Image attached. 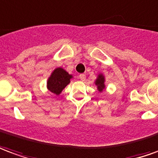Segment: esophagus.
Instances as JSON below:
<instances>
[{
	"instance_id": "1",
	"label": "esophagus",
	"mask_w": 158,
	"mask_h": 158,
	"mask_svg": "<svg viewBox=\"0 0 158 158\" xmlns=\"http://www.w3.org/2000/svg\"><path fill=\"white\" fill-rule=\"evenodd\" d=\"M79 77H80L81 81H85V80H86V75H84V74H80Z\"/></svg>"
}]
</instances>
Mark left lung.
Wrapping results in <instances>:
<instances>
[{
    "instance_id": "1",
    "label": "left lung",
    "mask_w": 158,
    "mask_h": 158,
    "mask_svg": "<svg viewBox=\"0 0 158 158\" xmlns=\"http://www.w3.org/2000/svg\"><path fill=\"white\" fill-rule=\"evenodd\" d=\"M95 85H97V88H98V90L99 92H102L103 89L105 88V77L103 75L99 74L98 76V78L97 80L95 81Z\"/></svg>"
}]
</instances>
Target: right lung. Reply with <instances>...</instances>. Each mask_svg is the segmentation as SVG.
<instances>
[{
    "label": "right lung",
    "mask_w": 158,
    "mask_h": 158,
    "mask_svg": "<svg viewBox=\"0 0 158 158\" xmlns=\"http://www.w3.org/2000/svg\"><path fill=\"white\" fill-rule=\"evenodd\" d=\"M72 76L62 68H57L53 70L48 81V88L52 94L59 95L64 88L70 82Z\"/></svg>",
    "instance_id": "obj_1"
}]
</instances>
